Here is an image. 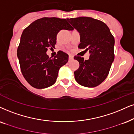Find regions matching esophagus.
Listing matches in <instances>:
<instances>
[{
  "mask_svg": "<svg viewBox=\"0 0 134 134\" xmlns=\"http://www.w3.org/2000/svg\"><path fill=\"white\" fill-rule=\"evenodd\" d=\"M73 59H74V56H73V55H69V60H72Z\"/></svg>",
  "mask_w": 134,
  "mask_h": 134,
  "instance_id": "esophagus-1",
  "label": "esophagus"
}]
</instances>
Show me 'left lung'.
Masks as SVG:
<instances>
[{
    "mask_svg": "<svg viewBox=\"0 0 134 134\" xmlns=\"http://www.w3.org/2000/svg\"><path fill=\"white\" fill-rule=\"evenodd\" d=\"M67 21L80 34L79 49L89 51L90 58L75 55L79 68L74 72L78 83L93 88L100 85L109 74L114 59V38L104 22L91 17L67 18Z\"/></svg>",
    "mask_w": 134,
    "mask_h": 134,
    "instance_id": "obj_1",
    "label": "left lung"
}]
</instances>
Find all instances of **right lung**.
Wrapping results in <instances>:
<instances>
[{
	"mask_svg": "<svg viewBox=\"0 0 134 134\" xmlns=\"http://www.w3.org/2000/svg\"><path fill=\"white\" fill-rule=\"evenodd\" d=\"M73 29L64 18L43 17L23 30L17 56L21 72L30 85L42 89L55 83L59 69L68 62L69 55L59 51L52 58L46 54V51L48 48H55L60 30Z\"/></svg>",
	"mask_w": 134,
	"mask_h": 134,
	"instance_id": "obj_1",
	"label": "right lung"
}]
</instances>
